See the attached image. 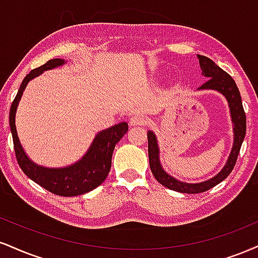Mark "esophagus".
Returning <instances> with one entry per match:
<instances>
[{"mask_svg": "<svg viewBox=\"0 0 258 258\" xmlns=\"http://www.w3.org/2000/svg\"><path fill=\"white\" fill-rule=\"evenodd\" d=\"M128 122L131 126H141L144 125V123L147 122V120H145V117L142 115H133L131 119H130Z\"/></svg>", "mask_w": 258, "mask_h": 258, "instance_id": "obj_1", "label": "esophagus"}]
</instances>
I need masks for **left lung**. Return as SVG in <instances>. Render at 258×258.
I'll return each instance as SVG.
<instances>
[{
    "label": "left lung",
    "instance_id": "1",
    "mask_svg": "<svg viewBox=\"0 0 258 258\" xmlns=\"http://www.w3.org/2000/svg\"><path fill=\"white\" fill-rule=\"evenodd\" d=\"M200 58V64L202 68V72L206 77L209 78L207 83H204L201 86L200 90L203 89H212L218 90L222 95L226 96L227 98L229 108H231V115L232 121L234 123V143L233 148H232L231 155H229L227 163L223 167V169L219 173L218 175L214 176L210 180L200 184H186L181 182L179 180L167 174L162 169L160 164L159 159V147H157V141L155 135L151 131L148 132V151H149V163H150L151 172L155 176V179L166 186L167 188L173 191L181 192V194H201V192L208 191L209 188L214 187L215 185L220 184L222 180H225L227 176L231 174L233 170L235 162H237L239 151H240L241 144L245 138V133H246V116H245V111L241 103V97L239 94V90L237 88V84L227 72L220 68L215 62L210 60L209 57L203 56V55H198Z\"/></svg>",
    "mask_w": 258,
    "mask_h": 258
}]
</instances>
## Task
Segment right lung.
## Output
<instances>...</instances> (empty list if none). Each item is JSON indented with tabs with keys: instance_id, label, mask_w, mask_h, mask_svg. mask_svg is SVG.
<instances>
[{
	"instance_id": "obj_1",
	"label": "right lung",
	"mask_w": 258,
	"mask_h": 258,
	"mask_svg": "<svg viewBox=\"0 0 258 258\" xmlns=\"http://www.w3.org/2000/svg\"><path fill=\"white\" fill-rule=\"evenodd\" d=\"M63 62L62 58H52L40 67L32 70L25 77L19 91L12 103L9 111V126L13 136L15 156L25 174L51 194L62 197H72L94 190L104 181L110 170L114 148L116 143L123 137V135L128 131V125L126 122H120L110 128L99 132L85 156L73 166L57 169L44 168L33 163L26 156L18 138L17 128H15V111L27 83L35 77H38L40 73H43V71L61 66Z\"/></svg>"
}]
</instances>
